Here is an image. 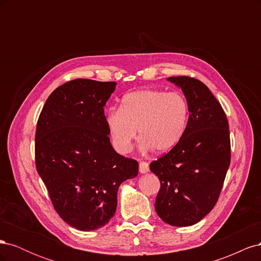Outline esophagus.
I'll list each match as a JSON object with an SVG mask.
<instances>
[{"label":"esophagus","mask_w":261,"mask_h":261,"mask_svg":"<svg viewBox=\"0 0 261 261\" xmlns=\"http://www.w3.org/2000/svg\"><path fill=\"white\" fill-rule=\"evenodd\" d=\"M149 171V164L146 161L139 162V172L140 173H147Z\"/></svg>","instance_id":"34e87169"}]
</instances>
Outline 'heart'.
I'll list each match as a JSON object with an SVG mask.
<instances>
[{"label":"heart","mask_w":261,"mask_h":261,"mask_svg":"<svg viewBox=\"0 0 261 261\" xmlns=\"http://www.w3.org/2000/svg\"><path fill=\"white\" fill-rule=\"evenodd\" d=\"M189 116L186 98L177 91L140 89L125 94L118 109H111L106 122L117 151L129 152L137 130L143 149L169 151L184 136Z\"/></svg>","instance_id":"obj_1"}]
</instances>
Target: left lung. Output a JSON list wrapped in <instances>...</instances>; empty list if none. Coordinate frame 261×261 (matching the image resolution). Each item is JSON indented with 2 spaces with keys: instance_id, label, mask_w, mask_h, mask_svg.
I'll return each mask as SVG.
<instances>
[{
  "instance_id": "1",
  "label": "left lung",
  "mask_w": 261,
  "mask_h": 261,
  "mask_svg": "<svg viewBox=\"0 0 261 261\" xmlns=\"http://www.w3.org/2000/svg\"><path fill=\"white\" fill-rule=\"evenodd\" d=\"M189 106L184 136L168 153L150 163L160 179L155 211L165 223L193 225L216 206L231 162L224 110L208 87L188 76L169 77Z\"/></svg>"
}]
</instances>
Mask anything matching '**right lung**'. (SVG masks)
<instances>
[{
  "mask_svg": "<svg viewBox=\"0 0 261 261\" xmlns=\"http://www.w3.org/2000/svg\"><path fill=\"white\" fill-rule=\"evenodd\" d=\"M115 86L70 81L50 94L38 118L37 171L55 211L81 231L105 226L116 211L118 186L138 174V162L110 143L105 106Z\"/></svg>",
  "mask_w": 261,
  "mask_h": 261,
  "instance_id": "1",
  "label": "right lung"
}]
</instances>
